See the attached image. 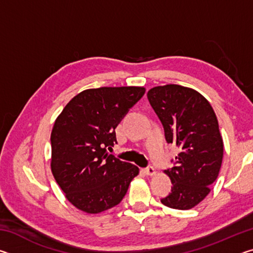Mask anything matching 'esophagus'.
Wrapping results in <instances>:
<instances>
[{
    "label": "esophagus",
    "instance_id": "esophagus-1",
    "mask_svg": "<svg viewBox=\"0 0 253 253\" xmlns=\"http://www.w3.org/2000/svg\"><path fill=\"white\" fill-rule=\"evenodd\" d=\"M145 173H146L147 175H149V176H153V175H155L156 170H155V169L153 168L152 165H149V166H147L146 169H145Z\"/></svg>",
    "mask_w": 253,
    "mask_h": 253
}]
</instances>
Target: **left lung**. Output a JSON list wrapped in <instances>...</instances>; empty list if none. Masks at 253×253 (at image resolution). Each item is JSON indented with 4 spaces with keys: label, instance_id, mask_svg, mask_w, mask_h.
Masks as SVG:
<instances>
[{
    "label": "left lung",
    "instance_id": "8db88e82",
    "mask_svg": "<svg viewBox=\"0 0 253 253\" xmlns=\"http://www.w3.org/2000/svg\"><path fill=\"white\" fill-rule=\"evenodd\" d=\"M147 98L164 127L166 142L179 148L173 168L165 169L173 187L161 202L172 209H192L210 193L221 169L223 140L215 113L201 93L178 84L153 88Z\"/></svg>",
    "mask_w": 253,
    "mask_h": 253
}]
</instances>
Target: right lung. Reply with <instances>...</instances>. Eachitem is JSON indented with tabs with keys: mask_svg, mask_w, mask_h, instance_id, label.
I'll return each instance as SVG.
<instances>
[{
	"mask_svg": "<svg viewBox=\"0 0 253 253\" xmlns=\"http://www.w3.org/2000/svg\"><path fill=\"white\" fill-rule=\"evenodd\" d=\"M143 87L87 89L68 102L51 132V169L69 202L87 213L121 203L139 169L108 149L116 127L144 96Z\"/></svg>",
	"mask_w": 253,
	"mask_h": 253,
	"instance_id": "add662e5",
	"label": "right lung"
}]
</instances>
